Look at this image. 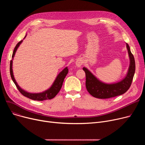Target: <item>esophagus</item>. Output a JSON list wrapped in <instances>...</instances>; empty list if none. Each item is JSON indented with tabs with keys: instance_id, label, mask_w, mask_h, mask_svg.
<instances>
[{
	"instance_id": "34e87169",
	"label": "esophagus",
	"mask_w": 145,
	"mask_h": 145,
	"mask_svg": "<svg viewBox=\"0 0 145 145\" xmlns=\"http://www.w3.org/2000/svg\"><path fill=\"white\" fill-rule=\"evenodd\" d=\"M82 63H83V62L80 59L78 60L76 62V65L78 67H80L82 65Z\"/></svg>"
}]
</instances>
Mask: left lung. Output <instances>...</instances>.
<instances>
[{"label": "left lung", "instance_id": "left-lung-1", "mask_svg": "<svg viewBox=\"0 0 145 145\" xmlns=\"http://www.w3.org/2000/svg\"><path fill=\"white\" fill-rule=\"evenodd\" d=\"M126 47L130 59V65L126 77L118 83L112 84L103 83L98 80L87 68H83L86 73V89L91 95L99 99H108L125 93L130 88L135 72V61L130 47L127 43Z\"/></svg>", "mask_w": 145, "mask_h": 145}]
</instances>
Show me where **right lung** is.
<instances>
[{
  "label": "right lung",
  "mask_w": 145,
  "mask_h": 145,
  "mask_svg": "<svg viewBox=\"0 0 145 145\" xmlns=\"http://www.w3.org/2000/svg\"><path fill=\"white\" fill-rule=\"evenodd\" d=\"M26 37V36H25ZM23 40L20 41L17 44L16 46H15L13 54H12V60H10V73L12 80L13 81L14 83L17 87L18 89L19 90V92L24 95V96H26L30 99H32L34 101H42L44 100H48V99H52L53 97H55L56 95L59 93L60 91L61 88L62 86L63 85V80L66 77V76L67 75L68 73V69L67 67H65L64 69L60 72V73L57 75V76L56 77L55 82H53V85L48 90H45L44 92H43L42 93H29L26 92L24 90H23L18 85L17 82H16L14 78L13 73V71H12V62H13V59L15 53H16L18 48L22 42Z\"/></svg>",
  "instance_id": "right-lung-1"
}]
</instances>
